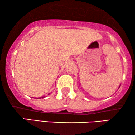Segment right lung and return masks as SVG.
I'll return each instance as SVG.
<instances>
[{"instance_id":"right-lung-1","label":"right lung","mask_w":135,"mask_h":135,"mask_svg":"<svg viewBox=\"0 0 135 135\" xmlns=\"http://www.w3.org/2000/svg\"><path fill=\"white\" fill-rule=\"evenodd\" d=\"M41 98H44V97H41Z\"/></svg>"}]
</instances>
